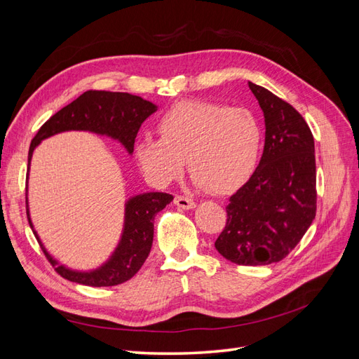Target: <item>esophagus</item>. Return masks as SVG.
<instances>
[{"instance_id": "obj_1", "label": "esophagus", "mask_w": 359, "mask_h": 359, "mask_svg": "<svg viewBox=\"0 0 359 359\" xmlns=\"http://www.w3.org/2000/svg\"><path fill=\"white\" fill-rule=\"evenodd\" d=\"M175 205L178 206V208H182V210H191L196 206V203H194L193 199L187 198V196H181V194H178V196H175Z\"/></svg>"}]
</instances>
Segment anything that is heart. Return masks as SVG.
<instances>
[{"instance_id": "obj_1", "label": "heart", "mask_w": 359, "mask_h": 359, "mask_svg": "<svg viewBox=\"0 0 359 359\" xmlns=\"http://www.w3.org/2000/svg\"><path fill=\"white\" fill-rule=\"evenodd\" d=\"M160 139L145 136L136 144V158L145 175L158 186L189 169L201 187L226 194L252 177L264 145L259 118L247 107L208 100L173 104L157 123Z\"/></svg>"}]
</instances>
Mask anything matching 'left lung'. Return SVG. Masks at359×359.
Wrapping results in <instances>:
<instances>
[{"instance_id":"left-lung-1","label":"left lung","mask_w":359,"mask_h":359,"mask_svg":"<svg viewBox=\"0 0 359 359\" xmlns=\"http://www.w3.org/2000/svg\"><path fill=\"white\" fill-rule=\"evenodd\" d=\"M265 116V147L253 175L232 194L227 222L215 241L236 265L280 262L316 217V158L302 115L264 86L248 82Z\"/></svg>"}]
</instances>
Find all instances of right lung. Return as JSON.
<instances>
[{"mask_svg":"<svg viewBox=\"0 0 359 359\" xmlns=\"http://www.w3.org/2000/svg\"><path fill=\"white\" fill-rule=\"evenodd\" d=\"M157 111V106L142 97L128 93L111 91H85L78 99L62 107L55 115L40 127L37 135L32 137L28 151V168L32 157V151L43 139L50 137L69 130H85V132L109 136L133 153L135 139L140 126L145 119ZM173 199L168 193H144L130 198L126 203L124 229L121 240L115 252L106 264L93 271H73L60 265L46 248L43 247L34 226L29 219L27 205V215L43 253L49 259L57 273L66 280L93 287L116 286L132 278L147 260L154 238V217ZM28 203V202H27Z\"/></svg>","mask_w":359,"mask_h":359,"instance_id":"obj_1","label":"right lung"}]
</instances>
